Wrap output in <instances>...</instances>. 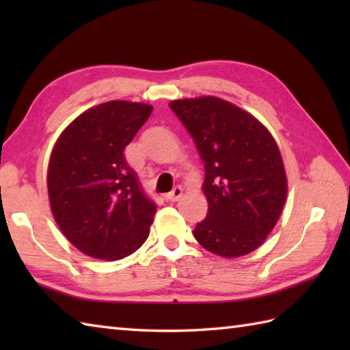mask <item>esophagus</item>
Here are the masks:
<instances>
[{
  "label": "esophagus",
  "instance_id": "obj_1",
  "mask_svg": "<svg viewBox=\"0 0 350 350\" xmlns=\"http://www.w3.org/2000/svg\"><path fill=\"white\" fill-rule=\"evenodd\" d=\"M182 196H183V189L180 187H176L173 191L168 192L165 198L168 200V202H177V200H179Z\"/></svg>",
  "mask_w": 350,
  "mask_h": 350
}]
</instances>
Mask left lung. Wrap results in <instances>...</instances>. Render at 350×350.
Listing matches in <instances>:
<instances>
[{"label":"left lung","instance_id":"obj_1","mask_svg":"<svg viewBox=\"0 0 350 350\" xmlns=\"http://www.w3.org/2000/svg\"><path fill=\"white\" fill-rule=\"evenodd\" d=\"M194 138L204 162L209 203L194 237L221 257L257 250L277 224L287 196L275 139L256 117L213 96L170 103Z\"/></svg>","mask_w":350,"mask_h":350}]
</instances>
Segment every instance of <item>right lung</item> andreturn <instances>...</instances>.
I'll use <instances>...</instances> for the list:
<instances>
[{"mask_svg":"<svg viewBox=\"0 0 350 350\" xmlns=\"http://www.w3.org/2000/svg\"><path fill=\"white\" fill-rule=\"evenodd\" d=\"M152 107L111 100L87 109L57 139L48 165L51 211L84 254L114 262L146 242L156 212L124 148Z\"/></svg>","mask_w":350,"mask_h":350,"instance_id":"1","label":"right lung"}]
</instances>
